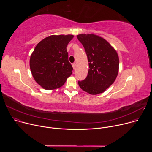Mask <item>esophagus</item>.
<instances>
[{
  "label": "esophagus",
  "mask_w": 152,
  "mask_h": 152,
  "mask_svg": "<svg viewBox=\"0 0 152 152\" xmlns=\"http://www.w3.org/2000/svg\"><path fill=\"white\" fill-rule=\"evenodd\" d=\"M72 66H73V69H75L76 67V63H73V64H72Z\"/></svg>",
  "instance_id": "obj_1"
}]
</instances>
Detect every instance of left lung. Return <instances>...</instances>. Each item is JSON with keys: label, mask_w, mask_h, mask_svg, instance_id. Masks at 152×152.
<instances>
[{"label": "left lung", "mask_w": 152, "mask_h": 152, "mask_svg": "<svg viewBox=\"0 0 152 152\" xmlns=\"http://www.w3.org/2000/svg\"><path fill=\"white\" fill-rule=\"evenodd\" d=\"M87 55L89 70L86 77L78 81L80 88L91 94L104 92L115 81L119 69L117 52L106 40L94 34L77 36Z\"/></svg>", "instance_id": "8db88e82"}]
</instances>
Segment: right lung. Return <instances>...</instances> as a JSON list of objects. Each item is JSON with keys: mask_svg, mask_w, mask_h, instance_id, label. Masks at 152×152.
<instances>
[{"mask_svg": "<svg viewBox=\"0 0 152 152\" xmlns=\"http://www.w3.org/2000/svg\"><path fill=\"white\" fill-rule=\"evenodd\" d=\"M73 35H51L36 46L30 58V69L35 80L45 90L61 86L72 74L67 46Z\"/></svg>", "mask_w": 152, "mask_h": 152, "instance_id": "add662e5", "label": "right lung"}]
</instances>
